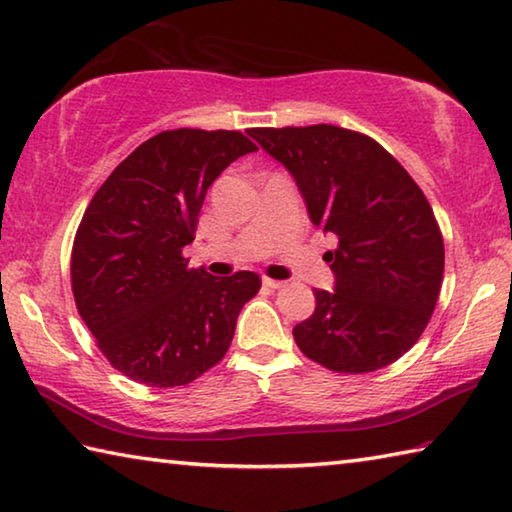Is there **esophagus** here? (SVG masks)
Segmentation results:
<instances>
[{
  "mask_svg": "<svg viewBox=\"0 0 512 512\" xmlns=\"http://www.w3.org/2000/svg\"><path fill=\"white\" fill-rule=\"evenodd\" d=\"M264 287H268V289H282L284 287V284H287V282H280V280H273V277H264Z\"/></svg>",
  "mask_w": 512,
  "mask_h": 512,
  "instance_id": "esophagus-1",
  "label": "esophagus"
}]
</instances>
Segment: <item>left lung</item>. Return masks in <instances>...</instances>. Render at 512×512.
<instances>
[{
    "label": "left lung",
    "mask_w": 512,
    "mask_h": 512,
    "mask_svg": "<svg viewBox=\"0 0 512 512\" xmlns=\"http://www.w3.org/2000/svg\"><path fill=\"white\" fill-rule=\"evenodd\" d=\"M291 171L309 219L339 237L325 253L334 291L293 327L307 359L345 375L391 366L429 325L445 244L427 196L384 146L332 124L250 128Z\"/></svg>",
    "instance_id": "left-lung-1"
}]
</instances>
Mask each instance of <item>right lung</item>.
I'll return each mask as SVG.
<instances>
[{
    "label": "right lung",
    "mask_w": 512,
    "mask_h": 512,
    "mask_svg": "<svg viewBox=\"0 0 512 512\" xmlns=\"http://www.w3.org/2000/svg\"><path fill=\"white\" fill-rule=\"evenodd\" d=\"M253 151L239 131H162L92 196L72 246V291L103 357L128 379L185 386L228 352L262 280L189 268L183 248L194 241L207 187Z\"/></svg>",
    "instance_id": "add662e5"
}]
</instances>
